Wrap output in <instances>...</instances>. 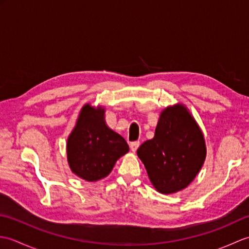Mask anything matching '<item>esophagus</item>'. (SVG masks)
<instances>
[{"mask_svg":"<svg viewBox=\"0 0 249 249\" xmlns=\"http://www.w3.org/2000/svg\"><path fill=\"white\" fill-rule=\"evenodd\" d=\"M139 145H140V142H139V141H134V142H131V143H130V150L133 151V152H136L137 150H138Z\"/></svg>","mask_w":249,"mask_h":249,"instance_id":"34e87169","label":"esophagus"}]
</instances>
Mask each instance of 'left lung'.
I'll return each instance as SVG.
<instances>
[{"instance_id": "obj_1", "label": "left lung", "mask_w": 249, "mask_h": 249, "mask_svg": "<svg viewBox=\"0 0 249 249\" xmlns=\"http://www.w3.org/2000/svg\"><path fill=\"white\" fill-rule=\"evenodd\" d=\"M147 176L158 193L181 192L202 168L206 146L202 131L183 104L165 108L160 115L154 138L137 150Z\"/></svg>"}]
</instances>
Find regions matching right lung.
Wrapping results in <instances>:
<instances>
[{"instance_id":"1","label":"right lung","mask_w":249,"mask_h":249,"mask_svg":"<svg viewBox=\"0 0 249 249\" xmlns=\"http://www.w3.org/2000/svg\"><path fill=\"white\" fill-rule=\"evenodd\" d=\"M128 151L123 137L106 124L105 108L84 105L67 139V161L71 172L88 182L99 181Z\"/></svg>"}]
</instances>
